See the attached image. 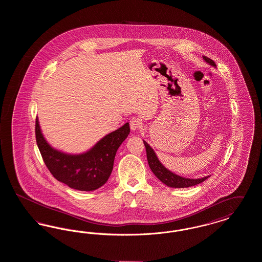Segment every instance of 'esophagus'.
<instances>
[{"instance_id":"34e87169","label":"esophagus","mask_w":262,"mask_h":262,"mask_svg":"<svg viewBox=\"0 0 262 262\" xmlns=\"http://www.w3.org/2000/svg\"><path fill=\"white\" fill-rule=\"evenodd\" d=\"M140 125H141V122H140L139 119H137V118L130 119V121H129V126H130V129H132V130H137V129H138V128L140 127Z\"/></svg>"}]
</instances>
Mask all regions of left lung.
<instances>
[{
	"label": "left lung",
	"mask_w": 262,
	"mask_h": 262,
	"mask_svg": "<svg viewBox=\"0 0 262 262\" xmlns=\"http://www.w3.org/2000/svg\"><path fill=\"white\" fill-rule=\"evenodd\" d=\"M203 59L207 63L211 64L213 67H216V63L213 62L210 58L203 56ZM143 143L146 148L147 161H148V165H149L151 171L158 178V180H160L163 184H165L168 187H174V188L192 187V186L199 185L200 183L204 182L206 179H208L210 177V176H207V177H204L201 179H187V178L181 177L179 174H174L173 172H171L170 170H168L167 168H165L163 166L162 163L159 161L154 150L151 148L149 144L144 140H143Z\"/></svg>",
	"instance_id": "obj_1"
}]
</instances>
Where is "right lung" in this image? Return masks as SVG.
Returning a JSON list of instances; mask_svg holds the SVG:
<instances>
[{
	"instance_id": "right-lung-1",
	"label": "right lung",
	"mask_w": 262,
	"mask_h": 262,
	"mask_svg": "<svg viewBox=\"0 0 262 262\" xmlns=\"http://www.w3.org/2000/svg\"><path fill=\"white\" fill-rule=\"evenodd\" d=\"M129 130V124L125 123L86 152L68 154L53 148L42 135L38 118L35 122L38 148L51 174L68 187L82 191L95 190L105 185L112 173L117 150Z\"/></svg>"
}]
</instances>
